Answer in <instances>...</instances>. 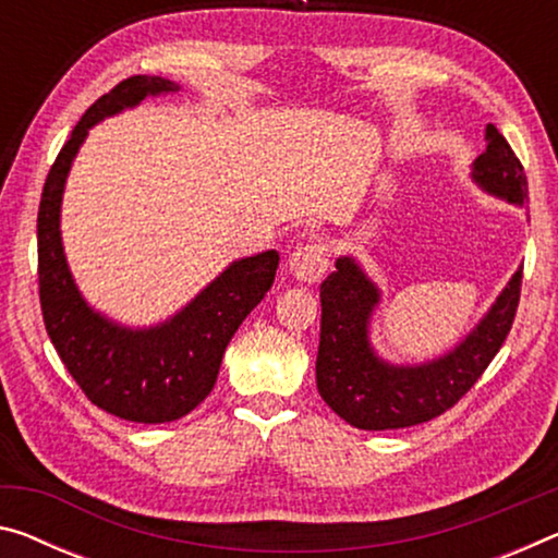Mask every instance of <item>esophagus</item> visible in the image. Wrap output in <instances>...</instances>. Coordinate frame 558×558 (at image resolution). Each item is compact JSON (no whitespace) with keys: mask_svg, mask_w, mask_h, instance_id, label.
I'll list each match as a JSON object with an SVG mask.
<instances>
[{"mask_svg":"<svg viewBox=\"0 0 558 558\" xmlns=\"http://www.w3.org/2000/svg\"><path fill=\"white\" fill-rule=\"evenodd\" d=\"M329 244L314 242L296 246V252L289 256V271L291 277L302 284H316L324 279V274L329 269Z\"/></svg>","mask_w":558,"mask_h":558,"instance_id":"esophagus-1","label":"esophagus"}]
</instances>
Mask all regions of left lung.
<instances>
[{
    "label": "left lung",
    "instance_id": "8db88e82",
    "mask_svg": "<svg viewBox=\"0 0 558 558\" xmlns=\"http://www.w3.org/2000/svg\"><path fill=\"white\" fill-rule=\"evenodd\" d=\"M486 151L471 165V179L484 192L524 207L529 184L519 157L494 124L486 126ZM319 296L316 389L351 426L387 432L432 422L474 387L511 331L521 296V269L457 347L424 364L399 366L376 354L368 341V324L381 294L351 256H339L337 271L322 281Z\"/></svg>",
    "mask_w": 558,
    "mask_h": 558
}]
</instances>
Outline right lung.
Listing matches in <instances>:
<instances>
[{"label":"right lung","instance_id":"obj_1","mask_svg":"<svg viewBox=\"0 0 558 558\" xmlns=\"http://www.w3.org/2000/svg\"><path fill=\"white\" fill-rule=\"evenodd\" d=\"M167 92H179V84L136 74L94 101L49 169L37 217L39 302L51 344L92 404L136 424L174 422L209 397L227 344L271 289L279 267L274 250L231 262L157 327H122L84 302L59 231L66 174L94 124Z\"/></svg>","mask_w":558,"mask_h":558}]
</instances>
